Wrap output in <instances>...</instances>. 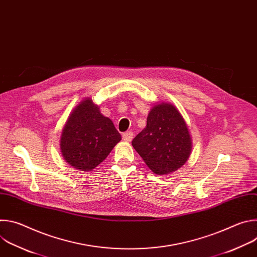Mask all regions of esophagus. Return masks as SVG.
<instances>
[{"label": "esophagus", "mask_w": 257, "mask_h": 257, "mask_svg": "<svg viewBox=\"0 0 257 257\" xmlns=\"http://www.w3.org/2000/svg\"><path fill=\"white\" fill-rule=\"evenodd\" d=\"M122 137H123V139H124L125 141L129 142V141H131V140H132V138H133V133H132L131 131H127V132L123 133Z\"/></svg>", "instance_id": "obj_1"}]
</instances>
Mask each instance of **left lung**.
<instances>
[{
  "instance_id": "8db88e82",
  "label": "left lung",
  "mask_w": 257,
  "mask_h": 257,
  "mask_svg": "<svg viewBox=\"0 0 257 257\" xmlns=\"http://www.w3.org/2000/svg\"><path fill=\"white\" fill-rule=\"evenodd\" d=\"M132 145L156 174H170L184 165L191 153V137L178 109L170 103L155 105L146 127Z\"/></svg>"
}]
</instances>
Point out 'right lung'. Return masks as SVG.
<instances>
[{
    "instance_id": "1",
    "label": "right lung",
    "mask_w": 257,
    "mask_h": 257,
    "mask_svg": "<svg viewBox=\"0 0 257 257\" xmlns=\"http://www.w3.org/2000/svg\"><path fill=\"white\" fill-rule=\"evenodd\" d=\"M121 140L113 122L103 117L91 99H85L71 113L61 136L66 162L80 171L98 166Z\"/></svg>"
}]
</instances>
